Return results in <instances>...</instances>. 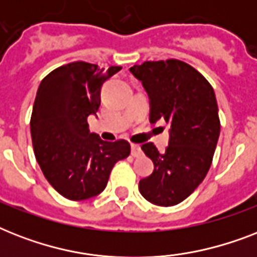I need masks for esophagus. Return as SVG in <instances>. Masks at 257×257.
Here are the masks:
<instances>
[{
  "instance_id": "esophagus-1",
  "label": "esophagus",
  "mask_w": 257,
  "mask_h": 257,
  "mask_svg": "<svg viewBox=\"0 0 257 257\" xmlns=\"http://www.w3.org/2000/svg\"><path fill=\"white\" fill-rule=\"evenodd\" d=\"M131 152H132V156L133 157H140L141 155H143V151H141L140 145H136V144H132V147H131Z\"/></svg>"
}]
</instances>
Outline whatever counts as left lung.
<instances>
[{"label":"left lung","instance_id":"1","mask_svg":"<svg viewBox=\"0 0 257 257\" xmlns=\"http://www.w3.org/2000/svg\"><path fill=\"white\" fill-rule=\"evenodd\" d=\"M129 70L148 93L149 121L171 124L164 153L152 143L141 145L155 169L139 189L149 203L172 207L187 199L211 168L220 135L215 92L203 74L180 60L145 61Z\"/></svg>","mask_w":257,"mask_h":257}]
</instances>
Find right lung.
Instances as JSON below:
<instances>
[{
	"mask_svg": "<svg viewBox=\"0 0 257 257\" xmlns=\"http://www.w3.org/2000/svg\"><path fill=\"white\" fill-rule=\"evenodd\" d=\"M120 69L70 62L38 86L30 118L34 155L46 180L66 199L100 195L114 164L131 153L128 141L101 140L88 126V116L100 106L101 85Z\"/></svg>",
	"mask_w": 257,
	"mask_h": 257,
	"instance_id": "obj_1",
	"label": "right lung"
}]
</instances>
